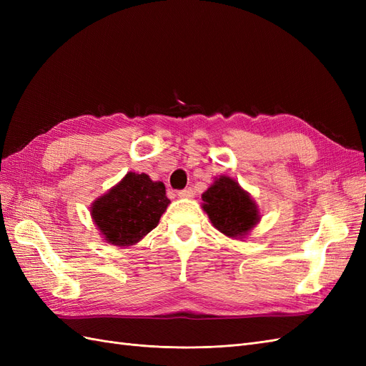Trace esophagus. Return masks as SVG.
<instances>
[{
  "instance_id": "34e87169",
  "label": "esophagus",
  "mask_w": 366,
  "mask_h": 366,
  "mask_svg": "<svg viewBox=\"0 0 366 366\" xmlns=\"http://www.w3.org/2000/svg\"><path fill=\"white\" fill-rule=\"evenodd\" d=\"M179 197L180 198H192L194 197V191L191 189V187H186V189L179 191Z\"/></svg>"
}]
</instances>
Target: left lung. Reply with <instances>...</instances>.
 I'll return each mask as SVG.
<instances>
[{
    "mask_svg": "<svg viewBox=\"0 0 366 366\" xmlns=\"http://www.w3.org/2000/svg\"><path fill=\"white\" fill-rule=\"evenodd\" d=\"M202 200L212 226L232 239L246 238L261 219L259 207L252 195L229 175L215 177Z\"/></svg>",
    "mask_w": 366,
    "mask_h": 366,
    "instance_id": "obj_1",
    "label": "left lung"
}]
</instances>
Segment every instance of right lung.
I'll use <instances>...</instances> for the list:
<instances>
[{
	"instance_id": "right-lung-1",
	"label": "right lung",
	"mask_w": 366,
	"mask_h": 366,
	"mask_svg": "<svg viewBox=\"0 0 366 366\" xmlns=\"http://www.w3.org/2000/svg\"><path fill=\"white\" fill-rule=\"evenodd\" d=\"M169 203L162 182H152L143 172H128L112 189L96 198L90 214L105 242L129 247L157 227Z\"/></svg>"
}]
</instances>
